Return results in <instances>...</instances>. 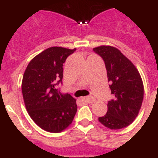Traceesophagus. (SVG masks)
<instances>
[{
	"mask_svg": "<svg viewBox=\"0 0 158 158\" xmlns=\"http://www.w3.org/2000/svg\"><path fill=\"white\" fill-rule=\"evenodd\" d=\"M83 99L86 101V102H87L88 103H92V102H94V101H95V98H94V97H92V96H88V97H85Z\"/></svg>",
	"mask_w": 158,
	"mask_h": 158,
	"instance_id": "1",
	"label": "esophagus"
}]
</instances>
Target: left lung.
I'll return each mask as SVG.
<instances>
[{"mask_svg":"<svg viewBox=\"0 0 158 158\" xmlns=\"http://www.w3.org/2000/svg\"><path fill=\"white\" fill-rule=\"evenodd\" d=\"M93 50L103 59L110 88L114 95L108 102L106 114L98 121L110 130L127 127L137 118L143 101L144 86L139 71L114 47L102 45Z\"/></svg>","mask_w":158,"mask_h":158,"instance_id":"1","label":"left lung"}]
</instances>
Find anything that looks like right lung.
<instances>
[{"mask_svg":"<svg viewBox=\"0 0 158 158\" xmlns=\"http://www.w3.org/2000/svg\"><path fill=\"white\" fill-rule=\"evenodd\" d=\"M75 50L62 47L45 49L30 61L23 75L21 88L26 110L35 124L48 132L64 131L77 111L76 100L56 88L62 83L64 63Z\"/></svg>","mask_w":158,"mask_h":158,"instance_id":"1","label":"right lung"}]
</instances>
